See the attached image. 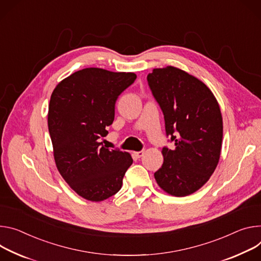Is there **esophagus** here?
I'll return each instance as SVG.
<instances>
[{
	"label": "esophagus",
	"mask_w": 261,
	"mask_h": 261,
	"mask_svg": "<svg viewBox=\"0 0 261 261\" xmlns=\"http://www.w3.org/2000/svg\"><path fill=\"white\" fill-rule=\"evenodd\" d=\"M144 154H145V151H138V152H134V155L137 157V158H140V157H143L144 156Z\"/></svg>",
	"instance_id": "obj_1"
}]
</instances>
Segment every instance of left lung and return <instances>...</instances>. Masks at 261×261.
I'll list each match as a JSON object with an SVG mask.
<instances>
[{
    "label": "left lung",
    "mask_w": 261,
    "mask_h": 261,
    "mask_svg": "<svg viewBox=\"0 0 261 261\" xmlns=\"http://www.w3.org/2000/svg\"><path fill=\"white\" fill-rule=\"evenodd\" d=\"M175 147L162 148L163 164L154 176L164 192L185 197L197 192L219 163L223 118L217 99L199 79L174 66L147 77Z\"/></svg>",
    "instance_id": "8db88e82"
}]
</instances>
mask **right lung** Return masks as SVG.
I'll return each instance as SVG.
<instances>
[{"mask_svg":"<svg viewBox=\"0 0 261 261\" xmlns=\"http://www.w3.org/2000/svg\"><path fill=\"white\" fill-rule=\"evenodd\" d=\"M135 79L134 73L89 67L62 80L52 93L48 126L56 167L86 200L99 202L115 195L133 162L129 153L103 147L100 138L113 123L118 96Z\"/></svg>","mask_w":261,"mask_h":261,"instance_id":"add662e5","label":"right lung"}]
</instances>
